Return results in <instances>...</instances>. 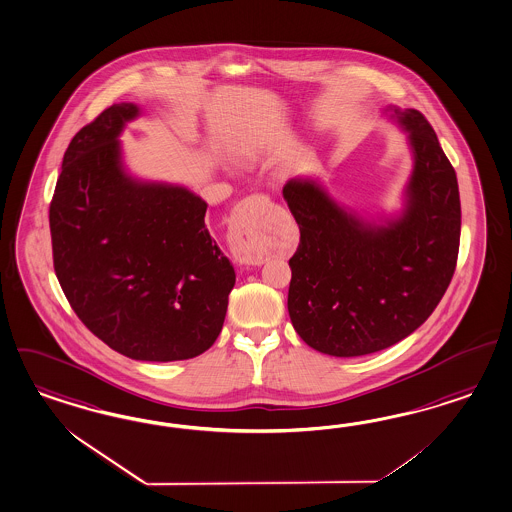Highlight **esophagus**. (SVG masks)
Segmentation results:
<instances>
[{
	"label": "esophagus",
	"instance_id": "obj_1",
	"mask_svg": "<svg viewBox=\"0 0 512 512\" xmlns=\"http://www.w3.org/2000/svg\"><path fill=\"white\" fill-rule=\"evenodd\" d=\"M267 202V196L254 194L235 205L232 252L239 262L254 265L265 262L260 252V224Z\"/></svg>",
	"mask_w": 512,
	"mask_h": 512
}]
</instances>
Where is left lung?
<instances>
[{
  "mask_svg": "<svg viewBox=\"0 0 512 512\" xmlns=\"http://www.w3.org/2000/svg\"><path fill=\"white\" fill-rule=\"evenodd\" d=\"M395 114L415 153L400 219L365 224L314 181L292 179L282 189L301 232L288 312L297 335L327 355H368L411 335L456 269L462 213L453 164L419 110Z\"/></svg>",
  "mask_w": 512,
  "mask_h": 512,
  "instance_id": "obj_1",
  "label": "left lung"
}]
</instances>
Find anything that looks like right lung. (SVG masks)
Here are the masks:
<instances>
[{
	"mask_svg": "<svg viewBox=\"0 0 512 512\" xmlns=\"http://www.w3.org/2000/svg\"><path fill=\"white\" fill-rule=\"evenodd\" d=\"M136 116L138 106L112 104L67 147L50 202L54 271L112 350L183 361L220 335L235 271L205 228L202 198L123 172L117 136Z\"/></svg>",
	"mask_w": 512,
	"mask_h": 512,
	"instance_id": "add662e5",
	"label": "right lung"
}]
</instances>
